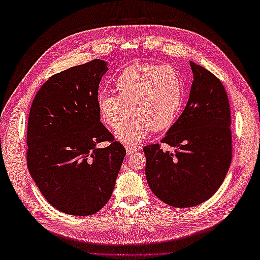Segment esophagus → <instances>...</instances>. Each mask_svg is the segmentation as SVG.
Returning <instances> with one entry per match:
<instances>
[{"label": "esophagus", "mask_w": 260, "mask_h": 260, "mask_svg": "<svg viewBox=\"0 0 260 260\" xmlns=\"http://www.w3.org/2000/svg\"><path fill=\"white\" fill-rule=\"evenodd\" d=\"M139 151H140L139 147H136V146H126V152H127V154H128V155H131V154H133V153L139 152Z\"/></svg>", "instance_id": "obj_1"}]
</instances>
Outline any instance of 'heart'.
Returning <instances> with one entry per match:
<instances>
[{"label": "heart", "mask_w": 260, "mask_h": 260, "mask_svg": "<svg viewBox=\"0 0 260 260\" xmlns=\"http://www.w3.org/2000/svg\"><path fill=\"white\" fill-rule=\"evenodd\" d=\"M118 95L103 91L97 108L104 124L118 128L132 112L131 123L116 131L126 144L137 145L151 131H164L179 117L184 98L183 81L171 66L135 63L125 68L115 81Z\"/></svg>", "instance_id": "obj_1"}]
</instances>
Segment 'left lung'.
I'll use <instances>...</instances> for the list:
<instances>
[{"mask_svg":"<svg viewBox=\"0 0 260 260\" xmlns=\"http://www.w3.org/2000/svg\"><path fill=\"white\" fill-rule=\"evenodd\" d=\"M193 82L186 106L161 143L147 145L145 175L152 192L175 208L198 206L222 184L233 157L227 92L212 73L190 61Z\"/></svg>","mask_w":260,"mask_h":260,"instance_id":"obj_1","label":"left lung"}]
</instances>
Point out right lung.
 <instances>
[{"label":"right lung","mask_w":260,"mask_h":260,"mask_svg":"<svg viewBox=\"0 0 260 260\" xmlns=\"http://www.w3.org/2000/svg\"><path fill=\"white\" fill-rule=\"evenodd\" d=\"M108 70L101 59L50 77L31 105L27 169L46 200L59 211L89 215L112 197L125 147L101 121L98 87ZM109 141L99 149L98 142Z\"/></svg>","instance_id":"right-lung-1"}]
</instances>
